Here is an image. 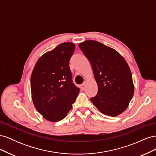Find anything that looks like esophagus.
<instances>
[{
	"instance_id": "esophagus-1",
	"label": "esophagus",
	"mask_w": 156,
	"mask_h": 156,
	"mask_svg": "<svg viewBox=\"0 0 156 156\" xmlns=\"http://www.w3.org/2000/svg\"><path fill=\"white\" fill-rule=\"evenodd\" d=\"M80 88H81V89L82 90H84V88H85V84H82L81 86H80Z\"/></svg>"
}]
</instances>
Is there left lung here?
I'll use <instances>...</instances> for the list:
<instances>
[{"label": "left lung", "instance_id": "obj_1", "mask_svg": "<svg viewBox=\"0 0 156 156\" xmlns=\"http://www.w3.org/2000/svg\"><path fill=\"white\" fill-rule=\"evenodd\" d=\"M79 46L90 62L98 84V94L91 101L103 114L119 115L128 107L134 94L128 64L116 50L99 41L86 40Z\"/></svg>", "mask_w": 156, "mask_h": 156}]
</instances>
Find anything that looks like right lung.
I'll use <instances>...</instances> for the list:
<instances>
[{
	"instance_id": "obj_1",
	"label": "right lung",
	"mask_w": 156,
	"mask_h": 156,
	"mask_svg": "<svg viewBox=\"0 0 156 156\" xmlns=\"http://www.w3.org/2000/svg\"><path fill=\"white\" fill-rule=\"evenodd\" d=\"M75 45L59 44L42 55L32 70L30 88L33 103L45 119L58 122L72 109L79 92L72 82L69 66Z\"/></svg>"
}]
</instances>
